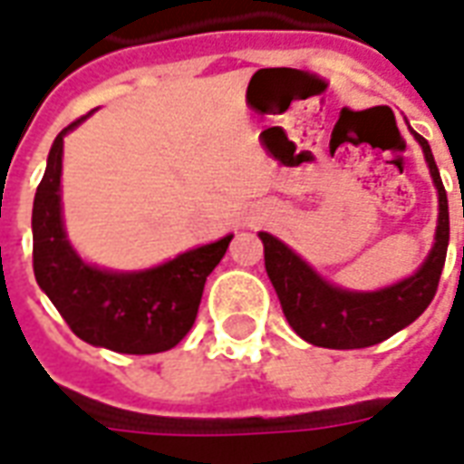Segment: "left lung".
Here are the masks:
<instances>
[{"instance_id": "1", "label": "left lung", "mask_w": 464, "mask_h": 464, "mask_svg": "<svg viewBox=\"0 0 464 464\" xmlns=\"http://www.w3.org/2000/svg\"><path fill=\"white\" fill-rule=\"evenodd\" d=\"M412 136L425 153L430 176L438 188L440 211L435 243L428 258L412 276L378 291H350L323 278L311 263L303 261L298 253L276 236L266 231L258 233L263 241L266 271L278 293L285 321L305 343L333 350L370 348L418 321L435 298L450 241L448 193L430 143L420 133L412 131Z\"/></svg>"}]
</instances>
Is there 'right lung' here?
Returning <instances> with one entry per match:
<instances>
[{"mask_svg": "<svg viewBox=\"0 0 464 464\" xmlns=\"http://www.w3.org/2000/svg\"><path fill=\"white\" fill-rule=\"evenodd\" d=\"M69 123L52 143L32 208L34 276L69 328L89 345L129 355L171 350L191 331L203 285L221 263L233 233L143 271H111L84 261L66 238L62 156Z\"/></svg>", "mask_w": 464, "mask_h": 464, "instance_id": "1", "label": "right lung"}]
</instances>
